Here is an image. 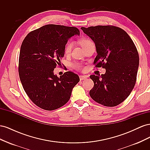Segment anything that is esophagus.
<instances>
[{"instance_id":"1","label":"esophagus","mask_w":150,"mask_h":150,"mask_svg":"<svg viewBox=\"0 0 150 150\" xmlns=\"http://www.w3.org/2000/svg\"><path fill=\"white\" fill-rule=\"evenodd\" d=\"M88 77L86 76H79V79L81 81H83V80H85L86 79H87Z\"/></svg>"}]
</instances>
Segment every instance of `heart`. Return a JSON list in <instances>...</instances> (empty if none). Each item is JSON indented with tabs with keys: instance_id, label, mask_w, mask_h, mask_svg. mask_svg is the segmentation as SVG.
<instances>
[{
	"instance_id": "obj_1",
	"label": "heart",
	"mask_w": 150,
	"mask_h": 150,
	"mask_svg": "<svg viewBox=\"0 0 150 150\" xmlns=\"http://www.w3.org/2000/svg\"><path fill=\"white\" fill-rule=\"evenodd\" d=\"M91 42H92L89 39H83L81 41V45L83 47H84ZM72 47H73V42L71 41V40L68 41L65 46V50H64L66 54H69L71 51V49H72ZM74 66L76 68V69H82V67H83L82 66L79 64H74Z\"/></svg>"
}]
</instances>
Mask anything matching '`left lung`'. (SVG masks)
I'll return each mask as SVG.
<instances>
[{"instance_id":"obj_1","label":"left lung","mask_w":150,"mask_h":150,"mask_svg":"<svg viewBox=\"0 0 150 150\" xmlns=\"http://www.w3.org/2000/svg\"><path fill=\"white\" fill-rule=\"evenodd\" d=\"M96 46L94 63L105 74L90 76L94 87L90 96L106 106H116L128 97L135 85L139 55L132 39L121 28L111 25L81 28Z\"/></svg>"}]
</instances>
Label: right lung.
I'll use <instances>...</instances> for the list:
<instances>
[{"label": "right lung", "mask_w": 150, "mask_h": 150, "mask_svg": "<svg viewBox=\"0 0 150 150\" xmlns=\"http://www.w3.org/2000/svg\"><path fill=\"white\" fill-rule=\"evenodd\" d=\"M74 35H80L74 27L48 24L30 32L22 43L19 74L26 94L35 105L51 111L64 106L79 78L67 71L58 77L54 74L61 64L65 46Z\"/></svg>", "instance_id": "obj_1"}]
</instances>
